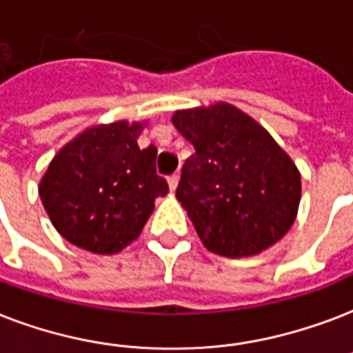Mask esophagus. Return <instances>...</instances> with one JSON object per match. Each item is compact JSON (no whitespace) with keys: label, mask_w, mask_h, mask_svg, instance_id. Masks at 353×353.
<instances>
[{"label":"esophagus","mask_w":353,"mask_h":353,"mask_svg":"<svg viewBox=\"0 0 353 353\" xmlns=\"http://www.w3.org/2000/svg\"><path fill=\"white\" fill-rule=\"evenodd\" d=\"M177 185H179V174H174V176L168 177V187H170L172 192L176 190Z\"/></svg>","instance_id":"34e87169"}]
</instances>
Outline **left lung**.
I'll use <instances>...</instances> for the list:
<instances>
[{
    "label": "left lung",
    "instance_id": "1",
    "mask_svg": "<svg viewBox=\"0 0 353 353\" xmlns=\"http://www.w3.org/2000/svg\"><path fill=\"white\" fill-rule=\"evenodd\" d=\"M172 123L196 150L176 198L203 246L236 259L283 239L298 214L302 177L272 134L225 101L176 111Z\"/></svg>",
    "mask_w": 353,
    "mask_h": 353
}]
</instances>
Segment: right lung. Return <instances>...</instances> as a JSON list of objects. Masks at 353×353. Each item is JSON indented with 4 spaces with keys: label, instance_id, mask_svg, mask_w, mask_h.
I'll return each mask as SVG.
<instances>
[{
    "label": "right lung",
    "instance_id": "obj_1",
    "mask_svg": "<svg viewBox=\"0 0 353 353\" xmlns=\"http://www.w3.org/2000/svg\"><path fill=\"white\" fill-rule=\"evenodd\" d=\"M148 122L98 123L64 144L40 179L39 194L53 228L70 244L111 255L137 241L166 196L155 172V146L139 148Z\"/></svg>",
    "mask_w": 353,
    "mask_h": 353
}]
</instances>
